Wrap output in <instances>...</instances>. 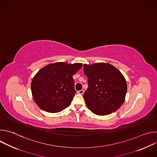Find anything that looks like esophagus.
Here are the masks:
<instances>
[{"mask_svg":"<svg viewBox=\"0 0 157 157\" xmlns=\"http://www.w3.org/2000/svg\"><path fill=\"white\" fill-rule=\"evenodd\" d=\"M77 93H78V94H82L84 93V90H83V89H81V90H79V91H77Z\"/></svg>","mask_w":157,"mask_h":157,"instance_id":"obj_1","label":"esophagus"}]
</instances>
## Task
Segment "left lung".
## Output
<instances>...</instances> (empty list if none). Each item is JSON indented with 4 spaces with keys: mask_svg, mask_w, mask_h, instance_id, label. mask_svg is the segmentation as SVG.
<instances>
[{
    "mask_svg": "<svg viewBox=\"0 0 157 157\" xmlns=\"http://www.w3.org/2000/svg\"><path fill=\"white\" fill-rule=\"evenodd\" d=\"M88 88L83 98L87 108L98 116L116 111L124 103L127 86L124 76L109 63L84 64Z\"/></svg>",
    "mask_w": 157,
    "mask_h": 157,
    "instance_id": "left-lung-1",
    "label": "left lung"
}]
</instances>
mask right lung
Here are the masks:
<instances>
[{
  "mask_svg": "<svg viewBox=\"0 0 157 157\" xmlns=\"http://www.w3.org/2000/svg\"><path fill=\"white\" fill-rule=\"evenodd\" d=\"M82 66L58 62L39 70L31 84L33 98L38 107L51 113L68 107L76 93L73 76Z\"/></svg>",
  "mask_w": 157,
  "mask_h": 157,
  "instance_id": "right-lung-1",
  "label": "right lung"
}]
</instances>
